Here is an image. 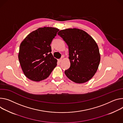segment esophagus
<instances>
[{
	"mask_svg": "<svg viewBox=\"0 0 123 123\" xmlns=\"http://www.w3.org/2000/svg\"><path fill=\"white\" fill-rule=\"evenodd\" d=\"M62 58H60V59H59L58 60V61L59 63H60V62L62 61Z\"/></svg>",
	"mask_w": 123,
	"mask_h": 123,
	"instance_id": "esophagus-1",
	"label": "esophagus"
}]
</instances>
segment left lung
I'll use <instances>...</instances> for the list:
<instances>
[{
    "mask_svg": "<svg viewBox=\"0 0 123 123\" xmlns=\"http://www.w3.org/2000/svg\"><path fill=\"white\" fill-rule=\"evenodd\" d=\"M60 36L68 46L70 68L66 75L77 83H85L96 73L100 62V54L97 43L83 30L69 28L60 30Z\"/></svg>",
    "mask_w": 123,
    "mask_h": 123,
    "instance_id": "left-lung-1",
    "label": "left lung"
}]
</instances>
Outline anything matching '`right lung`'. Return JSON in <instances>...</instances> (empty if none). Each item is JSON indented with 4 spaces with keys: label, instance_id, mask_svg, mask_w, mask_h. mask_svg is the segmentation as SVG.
I'll return each instance as SVG.
<instances>
[{
    "label": "right lung",
    "instance_id": "obj_1",
    "mask_svg": "<svg viewBox=\"0 0 123 123\" xmlns=\"http://www.w3.org/2000/svg\"><path fill=\"white\" fill-rule=\"evenodd\" d=\"M59 30L44 27L33 31L20 44L18 60L25 75L29 80L40 81L47 79L57 65L50 46Z\"/></svg>",
    "mask_w": 123,
    "mask_h": 123
}]
</instances>
